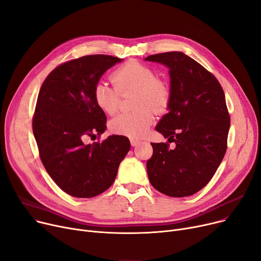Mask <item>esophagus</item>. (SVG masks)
<instances>
[{
    "label": "esophagus",
    "mask_w": 261,
    "mask_h": 261,
    "mask_svg": "<svg viewBox=\"0 0 261 261\" xmlns=\"http://www.w3.org/2000/svg\"><path fill=\"white\" fill-rule=\"evenodd\" d=\"M130 143H131V145L133 146V147H135V146H138V145H140V141H138V140H134V139H131L130 140Z\"/></svg>",
    "instance_id": "obj_1"
}]
</instances>
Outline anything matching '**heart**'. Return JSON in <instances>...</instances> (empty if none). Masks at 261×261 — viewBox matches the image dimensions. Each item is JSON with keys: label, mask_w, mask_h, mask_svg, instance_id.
<instances>
[{"label": "heart", "mask_w": 261, "mask_h": 261, "mask_svg": "<svg viewBox=\"0 0 261 261\" xmlns=\"http://www.w3.org/2000/svg\"><path fill=\"white\" fill-rule=\"evenodd\" d=\"M115 88L105 81H98L93 90V98L100 111L114 114L119 106V94L136 92L135 107L132 113H121L109 123L111 132L139 139L153 121V110L161 112L169 101V88L163 80L156 78L151 67L138 61H129L113 73Z\"/></svg>", "instance_id": "heart-1"}]
</instances>
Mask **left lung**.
<instances>
[{
  "label": "left lung",
  "mask_w": 261,
  "mask_h": 261,
  "mask_svg": "<svg viewBox=\"0 0 261 261\" xmlns=\"http://www.w3.org/2000/svg\"><path fill=\"white\" fill-rule=\"evenodd\" d=\"M165 65L170 77L168 113L155 130L168 142L152 143L147 162L151 185L174 198L188 197L206 185L222 162L229 131L225 95L216 77L182 51L144 59Z\"/></svg>",
  "instance_id": "left-lung-1"
}]
</instances>
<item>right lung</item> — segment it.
<instances>
[{
  "label": "right lung",
  "mask_w": 261,
  "mask_h": 261,
  "mask_svg": "<svg viewBox=\"0 0 261 261\" xmlns=\"http://www.w3.org/2000/svg\"><path fill=\"white\" fill-rule=\"evenodd\" d=\"M123 59L90 55L57 66L40 89L33 131L41 161L64 193L92 198L115 181L120 162L130 150L128 138L108 136L102 143L86 144L88 136L102 134L106 114L93 98L101 76Z\"/></svg>",
  "instance_id": "obj_1"
}]
</instances>
